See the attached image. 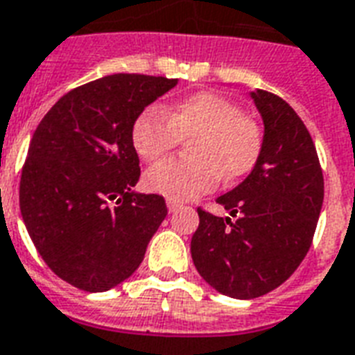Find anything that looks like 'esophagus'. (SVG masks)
I'll return each instance as SVG.
<instances>
[{"instance_id":"obj_1","label":"esophagus","mask_w":355,"mask_h":355,"mask_svg":"<svg viewBox=\"0 0 355 355\" xmlns=\"http://www.w3.org/2000/svg\"><path fill=\"white\" fill-rule=\"evenodd\" d=\"M178 208H180V202L175 201V199H167V210L169 212H177Z\"/></svg>"}]
</instances>
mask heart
Instances as JSON below:
<instances>
[{"instance_id":"1","label":"heart","mask_w":355,"mask_h":355,"mask_svg":"<svg viewBox=\"0 0 355 355\" xmlns=\"http://www.w3.org/2000/svg\"><path fill=\"white\" fill-rule=\"evenodd\" d=\"M189 137L191 159H162L145 173L150 191L175 201L196 199L216 188L221 175L227 180L248 175L262 150L259 124L212 93L193 94L164 112L147 107L132 124V145L143 159L159 158Z\"/></svg>"}]
</instances>
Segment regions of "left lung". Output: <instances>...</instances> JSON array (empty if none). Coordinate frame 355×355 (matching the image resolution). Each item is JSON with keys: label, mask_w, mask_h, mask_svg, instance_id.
Wrapping results in <instances>:
<instances>
[{"label": "left lung", "mask_w": 355, "mask_h": 355, "mask_svg": "<svg viewBox=\"0 0 355 355\" xmlns=\"http://www.w3.org/2000/svg\"><path fill=\"white\" fill-rule=\"evenodd\" d=\"M264 134L255 167L216 199L229 210L199 212L191 236L197 272L220 294L253 300L285 283L313 242L324 201L315 143L297 113L275 94L250 93Z\"/></svg>", "instance_id": "8db88e82"}]
</instances>
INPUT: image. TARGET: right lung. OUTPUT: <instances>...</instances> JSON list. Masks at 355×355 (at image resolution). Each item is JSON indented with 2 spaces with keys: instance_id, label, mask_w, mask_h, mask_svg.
<instances>
[{
  "instance_id": "add662e5",
  "label": "right lung",
  "mask_w": 355,
  "mask_h": 355,
  "mask_svg": "<svg viewBox=\"0 0 355 355\" xmlns=\"http://www.w3.org/2000/svg\"><path fill=\"white\" fill-rule=\"evenodd\" d=\"M177 83L104 76L59 98L35 130L21 169V220L51 272L80 291L128 279L166 220L164 197L134 189L132 124Z\"/></svg>"
}]
</instances>
